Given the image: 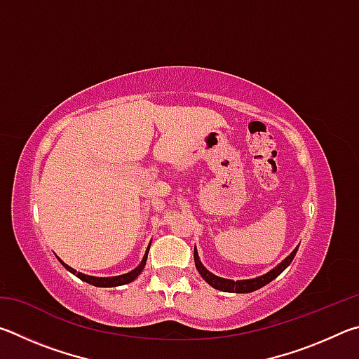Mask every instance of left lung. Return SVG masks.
Wrapping results in <instances>:
<instances>
[{"mask_svg":"<svg viewBox=\"0 0 359 359\" xmlns=\"http://www.w3.org/2000/svg\"><path fill=\"white\" fill-rule=\"evenodd\" d=\"M297 248H299V245H297L294 250L291 252L288 257L282 261V263H278L276 267H272L269 272H266V274L259 276V277H255V278H247V280H231V278H223V277H218L215 274H212L209 269H205L204 264L201 263V259H199L196 247H194L193 255H194V264H196L198 272L201 274V277L210 285L212 288L224 291V293H252V291H257L259 288H263L264 285H267L269 282L274 280V278L280 276L282 272L291 264L293 258L296 257Z\"/></svg>","mask_w":359,"mask_h":359,"instance_id":"obj_1","label":"left lung"}]
</instances>
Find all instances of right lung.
Segmentation results:
<instances>
[{"mask_svg":"<svg viewBox=\"0 0 359 359\" xmlns=\"http://www.w3.org/2000/svg\"><path fill=\"white\" fill-rule=\"evenodd\" d=\"M149 248H150V247H147V250H145L144 258H142L141 263H139V266H136L135 269H133V271L126 272V274L115 276V277H95V276H87V274H82V272H77L76 269H72L71 266H68L66 263H63V261L60 259V258H58V261H60V263H62V264L66 267V269H68V271L71 272V274H74L76 277L81 278V280L87 282V283H90V285H95V287H101V288H112V287H120V285H126V283H130V282H133V280H136L137 276L141 274L142 269H144L145 261H147Z\"/></svg>","mask_w":359,"mask_h":359,"instance_id":"right-lung-1","label":"right lung"}]
</instances>
